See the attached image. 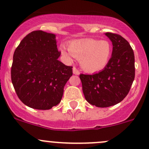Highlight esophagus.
I'll use <instances>...</instances> for the list:
<instances>
[{"label": "esophagus", "mask_w": 149, "mask_h": 149, "mask_svg": "<svg viewBox=\"0 0 149 149\" xmlns=\"http://www.w3.org/2000/svg\"><path fill=\"white\" fill-rule=\"evenodd\" d=\"M73 74H75V75H79L80 74V71H78L76 67H73Z\"/></svg>", "instance_id": "34e87169"}]
</instances>
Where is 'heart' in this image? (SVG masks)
I'll return each mask as SVG.
<instances>
[{
	"instance_id": "heart-1",
	"label": "heart",
	"mask_w": 149,
	"mask_h": 149,
	"mask_svg": "<svg viewBox=\"0 0 149 149\" xmlns=\"http://www.w3.org/2000/svg\"><path fill=\"white\" fill-rule=\"evenodd\" d=\"M60 52L68 61L73 57L81 60V66L88 73L103 70L112 56V47L107 41L93 39L73 40L68 44V49L61 46Z\"/></svg>"
}]
</instances>
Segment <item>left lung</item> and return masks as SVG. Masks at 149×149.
<instances>
[{
	"label": "left lung",
	"mask_w": 149,
	"mask_h": 149,
	"mask_svg": "<svg viewBox=\"0 0 149 149\" xmlns=\"http://www.w3.org/2000/svg\"><path fill=\"white\" fill-rule=\"evenodd\" d=\"M112 43L110 61L102 71L80 75L85 98L93 105L107 107L123 100L135 77L134 54L128 42L117 34L107 32Z\"/></svg>",
	"instance_id": "8db88e82"
}]
</instances>
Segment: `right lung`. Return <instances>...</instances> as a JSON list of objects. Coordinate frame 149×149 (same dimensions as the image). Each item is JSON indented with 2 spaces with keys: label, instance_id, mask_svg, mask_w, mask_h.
<instances>
[{
  "label": "right lung",
  "instance_id": "right-lung-1",
  "mask_svg": "<svg viewBox=\"0 0 149 149\" xmlns=\"http://www.w3.org/2000/svg\"><path fill=\"white\" fill-rule=\"evenodd\" d=\"M60 55L54 34L33 31L21 41L14 52L11 80L25 105L45 110L61 102L73 67L58 61Z\"/></svg>",
  "mask_w": 149,
  "mask_h": 149
}]
</instances>
